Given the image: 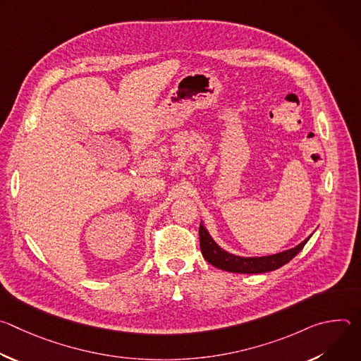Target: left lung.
Listing matches in <instances>:
<instances>
[{
  "mask_svg": "<svg viewBox=\"0 0 361 361\" xmlns=\"http://www.w3.org/2000/svg\"><path fill=\"white\" fill-rule=\"evenodd\" d=\"M200 247L201 252L205 260H207L212 266L221 269L224 271L230 273H241V274H257V273H267L280 269L281 266L287 264L290 260H293L294 257L302 250L308 238L301 241L298 245L294 248L271 254V255H264V257H240L234 255L224 248H221L210 235L202 226V221L200 224Z\"/></svg>",
  "mask_w": 361,
  "mask_h": 361,
  "instance_id": "1",
  "label": "left lung"
}]
</instances>
